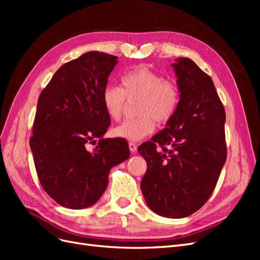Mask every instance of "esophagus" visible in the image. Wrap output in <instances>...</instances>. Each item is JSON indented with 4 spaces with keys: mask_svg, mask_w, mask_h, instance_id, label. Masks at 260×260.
<instances>
[{
    "mask_svg": "<svg viewBox=\"0 0 260 260\" xmlns=\"http://www.w3.org/2000/svg\"><path fill=\"white\" fill-rule=\"evenodd\" d=\"M137 147L138 146H137V144L135 142H130L129 143V148H130V152L131 153H135L137 151Z\"/></svg>",
    "mask_w": 260,
    "mask_h": 260,
    "instance_id": "esophagus-1",
    "label": "esophagus"
}]
</instances>
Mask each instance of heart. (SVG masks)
Returning a JSON list of instances; mask_svg holds the SVG:
<instances>
[{"mask_svg":"<svg viewBox=\"0 0 260 260\" xmlns=\"http://www.w3.org/2000/svg\"><path fill=\"white\" fill-rule=\"evenodd\" d=\"M102 98L107 115L115 121L122 118L127 100H140L137 105L140 116L114 129L117 138L138 141L152 135L157 128L156 120L166 123L175 116L180 103V91L175 82L165 80L147 67H138L122 75L121 88L107 85Z\"/></svg>","mask_w":260,"mask_h":260,"instance_id":"1","label":"heart"}]
</instances>
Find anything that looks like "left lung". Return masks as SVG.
<instances>
[{"instance_id":"8db88e82","label":"left lung","mask_w":260,"mask_h":260,"mask_svg":"<svg viewBox=\"0 0 260 260\" xmlns=\"http://www.w3.org/2000/svg\"><path fill=\"white\" fill-rule=\"evenodd\" d=\"M180 103L167 127L138 148L147 169L141 181L157 215L184 218L214 192L226 159L225 112L211 78L190 58L172 65Z\"/></svg>"}]
</instances>
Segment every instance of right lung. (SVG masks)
I'll return each mask as SVG.
<instances>
[{"instance_id":"add662e5","label":"right lung","mask_w":260,"mask_h":260,"mask_svg":"<svg viewBox=\"0 0 260 260\" xmlns=\"http://www.w3.org/2000/svg\"><path fill=\"white\" fill-rule=\"evenodd\" d=\"M117 62L115 55L85 53L59 67L39 96L30 147L39 181L60 206L96 203L109 171L130 156L124 139L103 138L111 117L102 96Z\"/></svg>"}]
</instances>
